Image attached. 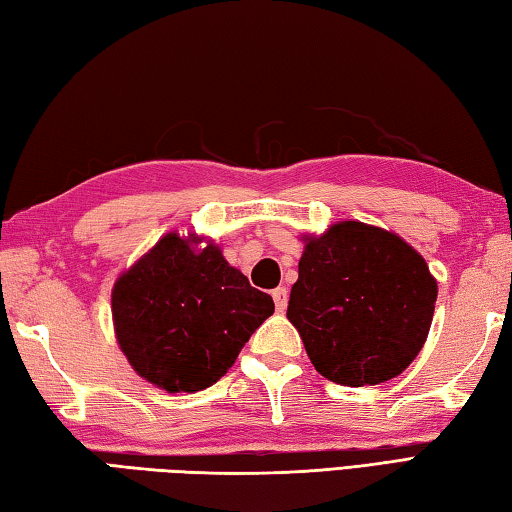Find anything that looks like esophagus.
<instances>
[{
	"label": "esophagus",
	"instance_id": "1",
	"mask_svg": "<svg viewBox=\"0 0 512 512\" xmlns=\"http://www.w3.org/2000/svg\"><path fill=\"white\" fill-rule=\"evenodd\" d=\"M272 298H274L276 310H278V312H285V307H287V289H285V287H278V289H274V292H272Z\"/></svg>",
	"mask_w": 512,
	"mask_h": 512
}]
</instances>
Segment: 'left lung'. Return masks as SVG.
<instances>
[{
  "label": "left lung",
  "instance_id": "left-lung-1",
  "mask_svg": "<svg viewBox=\"0 0 512 512\" xmlns=\"http://www.w3.org/2000/svg\"><path fill=\"white\" fill-rule=\"evenodd\" d=\"M287 318L316 372L341 385L399 376L428 339L437 281L401 236L341 220L303 236Z\"/></svg>",
  "mask_w": 512,
  "mask_h": 512
}]
</instances>
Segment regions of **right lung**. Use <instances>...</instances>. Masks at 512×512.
I'll return each instance as SVG.
<instances>
[{
    "instance_id": "right-lung-1",
    "label": "right lung",
    "mask_w": 512,
    "mask_h": 512,
    "mask_svg": "<svg viewBox=\"0 0 512 512\" xmlns=\"http://www.w3.org/2000/svg\"><path fill=\"white\" fill-rule=\"evenodd\" d=\"M111 314L131 368L173 394L225 376L274 314V301L227 263L214 240L169 231L118 276Z\"/></svg>"
}]
</instances>
